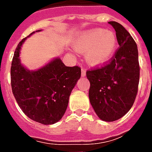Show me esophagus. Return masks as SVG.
I'll return each mask as SVG.
<instances>
[{
	"label": "esophagus",
	"mask_w": 152,
	"mask_h": 152,
	"mask_svg": "<svg viewBox=\"0 0 152 152\" xmlns=\"http://www.w3.org/2000/svg\"><path fill=\"white\" fill-rule=\"evenodd\" d=\"M86 75V70L85 69V68H82V69H81V76L84 77Z\"/></svg>",
	"instance_id": "34e87169"
}]
</instances>
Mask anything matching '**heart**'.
<instances>
[{"label":"heart","mask_w":152,"mask_h":152,"mask_svg":"<svg viewBox=\"0 0 152 152\" xmlns=\"http://www.w3.org/2000/svg\"><path fill=\"white\" fill-rule=\"evenodd\" d=\"M117 38L112 31L101 28L84 31L74 42L75 50L86 53V61L92 66H100L112 58L116 49Z\"/></svg>","instance_id":"obj_1"}]
</instances>
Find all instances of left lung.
<instances>
[{
  "label": "left lung",
  "mask_w": 152,
  "mask_h": 152,
  "mask_svg": "<svg viewBox=\"0 0 152 152\" xmlns=\"http://www.w3.org/2000/svg\"><path fill=\"white\" fill-rule=\"evenodd\" d=\"M115 31L119 48L108 63L88 70L89 98L101 120L112 122L126 114L136 99L140 66L137 44L117 22H109Z\"/></svg>",
  "instance_id": "obj_1"
}]
</instances>
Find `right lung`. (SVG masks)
Masks as SVG:
<instances>
[{"instance_id": "add662e5", "label": "right lung", "mask_w": 152, "mask_h": 152, "mask_svg": "<svg viewBox=\"0 0 152 152\" xmlns=\"http://www.w3.org/2000/svg\"><path fill=\"white\" fill-rule=\"evenodd\" d=\"M25 39L18 43L12 60V92L28 117L40 124H54L66 112L70 94L80 77L81 69L78 66H65L57 58L37 71H29L20 63L19 58Z\"/></svg>"}]
</instances>
